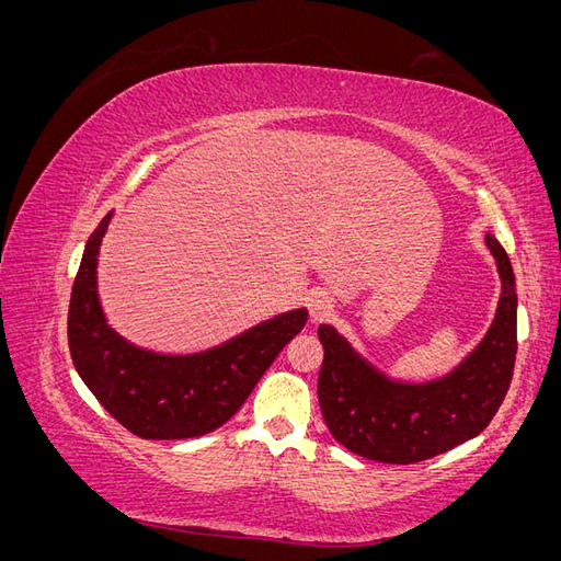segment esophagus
Masks as SVG:
<instances>
[{
  "label": "esophagus",
  "mask_w": 561,
  "mask_h": 561,
  "mask_svg": "<svg viewBox=\"0 0 561 561\" xmlns=\"http://www.w3.org/2000/svg\"><path fill=\"white\" fill-rule=\"evenodd\" d=\"M332 313H334V304L328 295L316 293V295L309 297V318H311V322L328 320Z\"/></svg>",
  "instance_id": "34e87169"
}]
</instances>
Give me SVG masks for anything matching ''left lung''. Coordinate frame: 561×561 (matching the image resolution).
Returning a JSON list of instances; mask_svg holds the SVG:
<instances>
[{"label": "left lung", "instance_id": "left-lung-1", "mask_svg": "<svg viewBox=\"0 0 561 561\" xmlns=\"http://www.w3.org/2000/svg\"><path fill=\"white\" fill-rule=\"evenodd\" d=\"M501 295L494 320L466 358L447 375L404 381L367 360L344 334L320 325L322 367L318 402L332 437L379 463H419L480 435L494 419L513 379L517 353V293L513 264L491 233Z\"/></svg>", "mask_w": 561, "mask_h": 561}]
</instances>
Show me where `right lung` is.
I'll return each mask as SVG.
<instances>
[{"instance_id":"right-lung-1","label":"right lung","mask_w":561,"mask_h":561,"mask_svg":"<svg viewBox=\"0 0 561 561\" xmlns=\"http://www.w3.org/2000/svg\"><path fill=\"white\" fill-rule=\"evenodd\" d=\"M112 217L114 210L91 233L72 287L67 342L75 369L130 433L145 439L206 435L241 410L309 313H278L198 353H159L133 344L110 325L98 293L100 245Z\"/></svg>"}]
</instances>
